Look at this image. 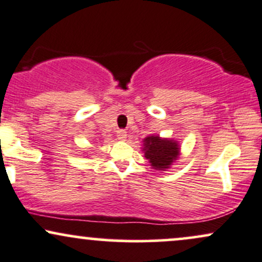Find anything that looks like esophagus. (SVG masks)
Wrapping results in <instances>:
<instances>
[{"label": "esophagus", "instance_id": "34e87169", "mask_svg": "<svg viewBox=\"0 0 262 262\" xmlns=\"http://www.w3.org/2000/svg\"><path fill=\"white\" fill-rule=\"evenodd\" d=\"M117 138H118L119 140H125V138H127V132H125L124 129H118V130H117Z\"/></svg>", "mask_w": 262, "mask_h": 262}]
</instances>
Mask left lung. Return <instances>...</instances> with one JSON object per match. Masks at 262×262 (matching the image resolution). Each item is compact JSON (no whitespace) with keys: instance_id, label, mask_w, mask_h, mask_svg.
Returning <instances> with one entry per match:
<instances>
[{"instance_id":"obj_1","label":"left lung","mask_w":262,"mask_h":262,"mask_svg":"<svg viewBox=\"0 0 262 262\" xmlns=\"http://www.w3.org/2000/svg\"><path fill=\"white\" fill-rule=\"evenodd\" d=\"M144 151L151 166L156 170L167 169L179 155L176 141L160 139L159 137H148L144 140Z\"/></svg>"}]
</instances>
